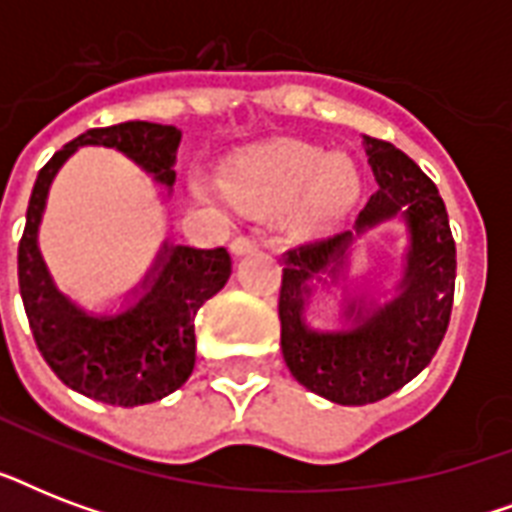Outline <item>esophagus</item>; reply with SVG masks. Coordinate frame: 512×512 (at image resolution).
<instances>
[{"mask_svg": "<svg viewBox=\"0 0 512 512\" xmlns=\"http://www.w3.org/2000/svg\"><path fill=\"white\" fill-rule=\"evenodd\" d=\"M255 249H257V241L247 239V236H239V239L231 244V255L244 257V255H249V252H255Z\"/></svg>", "mask_w": 512, "mask_h": 512, "instance_id": "1", "label": "esophagus"}]
</instances>
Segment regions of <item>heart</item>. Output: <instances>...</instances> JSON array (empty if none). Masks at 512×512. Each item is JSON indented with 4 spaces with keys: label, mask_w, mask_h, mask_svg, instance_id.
I'll list each match as a JSON object with an SVG mask.
<instances>
[{
    "label": "heart",
    "mask_w": 512,
    "mask_h": 512,
    "mask_svg": "<svg viewBox=\"0 0 512 512\" xmlns=\"http://www.w3.org/2000/svg\"><path fill=\"white\" fill-rule=\"evenodd\" d=\"M220 188L231 207L252 217L276 215L303 193L295 217L303 231L342 220L361 196V180L348 159L297 143L239 156L220 175Z\"/></svg>",
    "instance_id": "b5f03b06"
}]
</instances>
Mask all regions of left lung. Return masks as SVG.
Segmentation results:
<instances>
[{"instance_id": "left-lung-1", "label": "left lung", "mask_w": 512, "mask_h": 512, "mask_svg": "<svg viewBox=\"0 0 512 512\" xmlns=\"http://www.w3.org/2000/svg\"><path fill=\"white\" fill-rule=\"evenodd\" d=\"M377 193L353 231L289 252L279 295L281 353L303 388L332 404L361 406L396 393L430 364L454 300L457 252L438 188L385 140H361ZM385 222L405 225L399 279L377 296L352 273L357 241ZM329 296L330 327L313 328L307 308Z\"/></svg>"}]
</instances>
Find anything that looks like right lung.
Returning a JSON list of instances; mask_svg holds the SVG:
<instances>
[{"mask_svg": "<svg viewBox=\"0 0 512 512\" xmlns=\"http://www.w3.org/2000/svg\"><path fill=\"white\" fill-rule=\"evenodd\" d=\"M111 148L146 172L164 196L175 185L180 130L151 122H124L87 130L63 146L36 177L18 247V281L36 348L68 388L114 406H140L170 396L196 364L193 319L209 297L231 279L223 247L196 249L162 241L143 279L90 311L55 284L39 249V228L63 164L79 148Z\"/></svg>", "mask_w": 512, "mask_h": 512, "instance_id": "add662e5", "label": "right lung"}]
</instances>
